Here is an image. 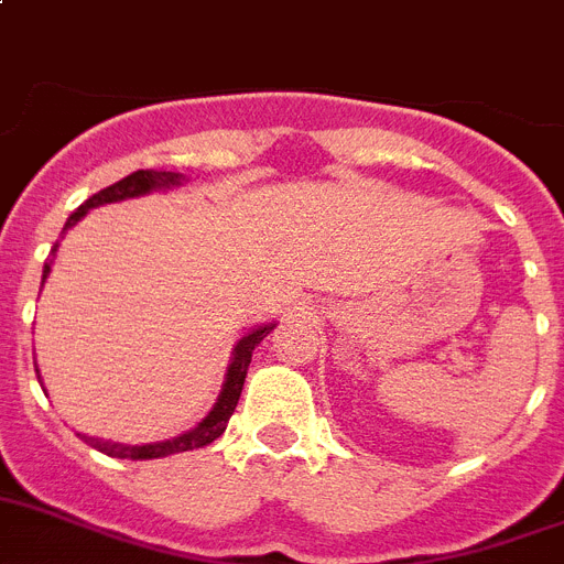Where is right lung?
Wrapping results in <instances>:
<instances>
[{
  "label": "right lung",
  "mask_w": 564,
  "mask_h": 564,
  "mask_svg": "<svg viewBox=\"0 0 564 564\" xmlns=\"http://www.w3.org/2000/svg\"><path fill=\"white\" fill-rule=\"evenodd\" d=\"M182 182H185V176H182V173H173V171L131 173V176H124V180L113 182L110 187H105V191H99V194L90 196L85 205H79L74 214L67 216L65 230L74 228V225L79 223L82 216L88 214L90 208H99V205H108V202L131 199V196L151 194V191H156V187H176V185H182ZM65 230H62V234H65ZM56 248H59V242L53 245L51 257L56 253ZM47 273H51V259L45 262L42 282L47 279ZM273 328H276V325H259V328H253L250 334H245L242 339L236 341L234 359H230V365H228L223 393H219V399H216L214 411H210L208 416L199 422V425L182 433V436H173V440H167V442H153V445H122V442L96 440V436H82V440L88 442L90 447H96V451H102V454L113 456V459H159V456L182 454V451H196V447L210 445V442L219 440V436L225 433L230 413L236 411V402H239V397H242V384H245V377H248V365H250V356H253V348H257L259 341L271 334ZM36 373H40V370H36ZM40 382H42V377H40Z\"/></svg>",
  "instance_id": "right-lung-1"
}]
</instances>
